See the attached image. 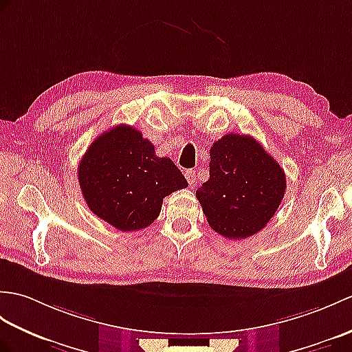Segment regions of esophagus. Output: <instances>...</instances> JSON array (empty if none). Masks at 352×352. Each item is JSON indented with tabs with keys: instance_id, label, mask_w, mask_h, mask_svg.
<instances>
[{
	"instance_id": "34e87169",
	"label": "esophagus",
	"mask_w": 352,
	"mask_h": 352,
	"mask_svg": "<svg viewBox=\"0 0 352 352\" xmlns=\"http://www.w3.org/2000/svg\"><path fill=\"white\" fill-rule=\"evenodd\" d=\"M184 175H186L187 183H189V184H193V183H195V179H196V173H195L193 169H187Z\"/></svg>"
}]
</instances>
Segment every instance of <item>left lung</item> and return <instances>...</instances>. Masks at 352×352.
I'll return each mask as SVG.
<instances>
[{
  "mask_svg": "<svg viewBox=\"0 0 352 352\" xmlns=\"http://www.w3.org/2000/svg\"><path fill=\"white\" fill-rule=\"evenodd\" d=\"M287 177L256 139L228 133L210 150V178L196 190L213 230L230 240L256 234L274 216Z\"/></svg>",
  "mask_w": 352,
  "mask_h": 352,
  "instance_id": "obj_1",
  "label": "left lung"
}]
</instances>
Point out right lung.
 Masks as SVG:
<instances>
[{"label":"right lung","instance_id":"right-lung-1","mask_svg":"<svg viewBox=\"0 0 352 352\" xmlns=\"http://www.w3.org/2000/svg\"><path fill=\"white\" fill-rule=\"evenodd\" d=\"M88 208L120 231H139L157 219L165 196L187 187L174 162L132 126L118 124L88 146L78 166Z\"/></svg>","mask_w":352,"mask_h":352}]
</instances>
